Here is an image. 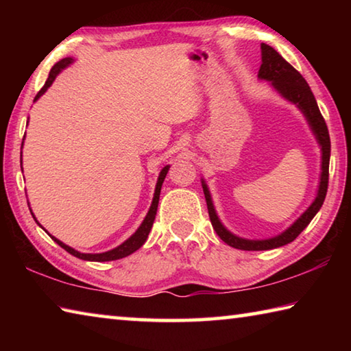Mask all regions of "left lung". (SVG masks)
<instances>
[{
	"label": "left lung",
	"mask_w": 351,
	"mask_h": 351,
	"mask_svg": "<svg viewBox=\"0 0 351 351\" xmlns=\"http://www.w3.org/2000/svg\"><path fill=\"white\" fill-rule=\"evenodd\" d=\"M258 77L265 80H271L272 86L282 94L285 99H288L289 102L295 104L304 112L308 123L313 130V133L316 134V139L319 141L320 148H322V175H320V184H319V192L316 199L313 201V204L302 213V217L297 221L285 230L283 234L274 237L269 240H245L240 239L234 234H230L224 226L219 223V219L213 209L210 193L207 190V186L203 181V190L207 203V210H209L210 223L226 245L232 246L235 249H241V251H268V249L280 247L288 245V243L294 241L299 234L304 230L308 224H310L314 215L319 212L320 207L324 204V199L326 197V189H328V167H330V134L328 128H326L325 119L320 114L319 106L316 99H314L313 93L308 86L306 80L302 77V74L294 66L285 60V58L278 54V52L271 47L269 45L261 43V66L258 71Z\"/></svg>",
	"instance_id": "left-lung-1"
}]
</instances>
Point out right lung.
<instances>
[{"mask_svg":"<svg viewBox=\"0 0 351 351\" xmlns=\"http://www.w3.org/2000/svg\"><path fill=\"white\" fill-rule=\"evenodd\" d=\"M69 63H73V58L66 57V58H62L60 62H57V63L54 64V66H52V69L49 71V75H47V80L45 82L43 88H41V90L38 91V94H37V96H35L34 100H37L40 96H43L45 91L52 85V82L56 80L57 74L60 73V71H62L63 68H66ZM21 147H23V144H21ZM169 169H170L169 165H165V167L161 170V173H159L158 182H156V190H154L153 203H152V206H150V210H148L145 219H144V221H142V224L139 226V229L136 230V232H134L132 237H130V239H128L127 241H123L121 246H117V247H114V249H111V251L102 252V254H82V252H79V251H75V249L66 246V245H64V243H62L60 240H57L56 237H52V240H54L58 246H62V247L64 249V251L69 252L71 255H74V257L82 258V260H88V261H111V260H119V258L127 257V255H130V254H133L134 251H138V249H139L142 245H144L145 240H147V237H148V234H150V230H152L154 217H156V210H158L159 193H161L162 182H164V180H165V175H167ZM32 217H34V215H32ZM34 219H35V217H34ZM35 221H37V219H35ZM38 224H40V223H38Z\"/></svg>","mask_w":351,"mask_h":351,"instance_id":"obj_1","label":"right lung"}]
</instances>
